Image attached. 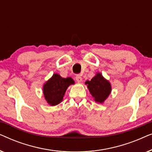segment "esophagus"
<instances>
[{
  "label": "esophagus",
  "instance_id": "34e87169",
  "mask_svg": "<svg viewBox=\"0 0 152 152\" xmlns=\"http://www.w3.org/2000/svg\"><path fill=\"white\" fill-rule=\"evenodd\" d=\"M75 79H76V80H77V82H81L82 81V77H81L80 75H77L76 77H75Z\"/></svg>",
  "mask_w": 152,
  "mask_h": 152
}]
</instances>
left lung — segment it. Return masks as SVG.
I'll return each instance as SVG.
<instances>
[{"mask_svg": "<svg viewBox=\"0 0 152 152\" xmlns=\"http://www.w3.org/2000/svg\"><path fill=\"white\" fill-rule=\"evenodd\" d=\"M85 84H87L91 94L96 102L103 103L111 92V84L103 77L101 73H97L91 81L87 80Z\"/></svg>", "mask_w": 152, "mask_h": 152, "instance_id": "1", "label": "left lung"}]
</instances>
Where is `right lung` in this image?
Wrapping results in <instances>:
<instances>
[{"mask_svg": "<svg viewBox=\"0 0 152 152\" xmlns=\"http://www.w3.org/2000/svg\"><path fill=\"white\" fill-rule=\"evenodd\" d=\"M75 84L71 77L63 78L55 73L43 86V92L47 102L51 106H55L63 100L68 87Z\"/></svg>", "mask_w": 152, "mask_h": 152, "instance_id": "right-lung-1", "label": "right lung"}]
</instances>
